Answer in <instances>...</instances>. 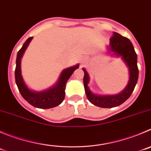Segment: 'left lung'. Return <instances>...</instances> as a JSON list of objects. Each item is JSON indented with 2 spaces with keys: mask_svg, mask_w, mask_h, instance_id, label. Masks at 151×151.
Instances as JSON below:
<instances>
[{
  "mask_svg": "<svg viewBox=\"0 0 151 151\" xmlns=\"http://www.w3.org/2000/svg\"><path fill=\"white\" fill-rule=\"evenodd\" d=\"M106 53L115 57H121L128 68L129 80L126 87L117 95H98L90 90L88 84L90 77L88 71L84 68L83 84L85 92L88 101L95 106L101 108H112L118 106L130 97L139 78L137 66V54L133 44L129 39L114 32L113 36L109 39V45L106 47Z\"/></svg>",
  "mask_w": 151,
  "mask_h": 151,
  "instance_id": "obj_1",
  "label": "left lung"
}]
</instances>
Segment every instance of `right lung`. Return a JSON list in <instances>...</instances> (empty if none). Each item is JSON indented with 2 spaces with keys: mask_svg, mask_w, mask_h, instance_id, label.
<instances>
[{
  "mask_svg": "<svg viewBox=\"0 0 151 151\" xmlns=\"http://www.w3.org/2000/svg\"><path fill=\"white\" fill-rule=\"evenodd\" d=\"M33 38H28L26 42L24 43L22 48L17 53L16 67L15 71V83L22 96L29 104L40 109H50L62 104L65 96V90L66 83L70 77L72 75L74 71L78 68L79 64L64 69L60 74L56 83L46 90L36 91L30 89L25 83L24 80L22 77L21 63H22V56Z\"/></svg>",
  "mask_w": 151,
  "mask_h": 151,
  "instance_id": "obj_1",
  "label": "right lung"
}]
</instances>
